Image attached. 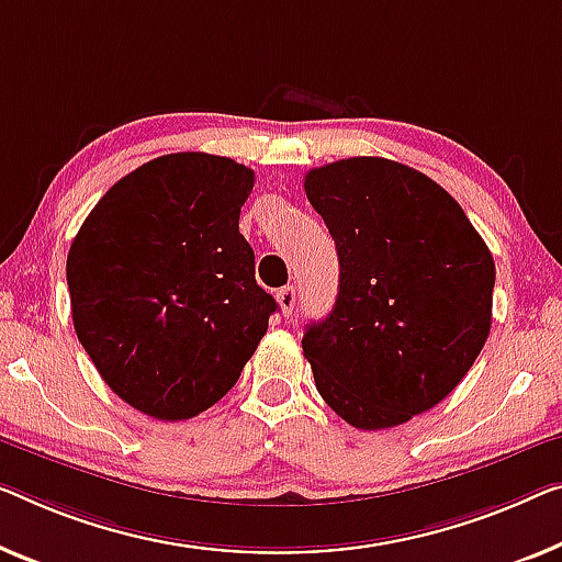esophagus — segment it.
<instances>
[{"instance_id":"obj_1","label":"esophagus","mask_w":562,"mask_h":562,"mask_svg":"<svg viewBox=\"0 0 562 562\" xmlns=\"http://www.w3.org/2000/svg\"><path fill=\"white\" fill-rule=\"evenodd\" d=\"M295 300H297V295H295V288H282V290H278V305H280V310H282V315H292V310H295Z\"/></svg>"}]
</instances>
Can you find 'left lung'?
<instances>
[{
	"mask_svg": "<svg viewBox=\"0 0 562 562\" xmlns=\"http://www.w3.org/2000/svg\"><path fill=\"white\" fill-rule=\"evenodd\" d=\"M340 262L303 338L315 386L356 429H391L459 386L492 325L495 259L437 181L379 156L307 171Z\"/></svg>",
	"mask_w": 562,
	"mask_h": 562,
	"instance_id": "obj_1",
	"label": "left lung"
}]
</instances>
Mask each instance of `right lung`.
<instances>
[{
  "label": "right lung",
  "instance_id": "right-lung-1",
  "mask_svg": "<svg viewBox=\"0 0 562 562\" xmlns=\"http://www.w3.org/2000/svg\"><path fill=\"white\" fill-rule=\"evenodd\" d=\"M255 171L169 154L105 191L67 252L75 333L113 393L161 422L214 406L278 303L255 280L239 212Z\"/></svg>",
  "mask_w": 562,
  "mask_h": 562
}]
</instances>
